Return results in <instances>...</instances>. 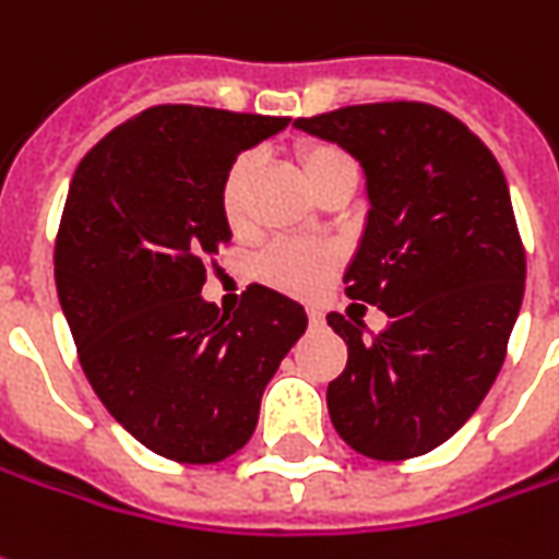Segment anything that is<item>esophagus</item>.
<instances>
[{"mask_svg":"<svg viewBox=\"0 0 559 559\" xmlns=\"http://www.w3.org/2000/svg\"><path fill=\"white\" fill-rule=\"evenodd\" d=\"M306 314H309L311 328H321V324H324V311L321 309H306Z\"/></svg>","mask_w":559,"mask_h":559,"instance_id":"1","label":"esophagus"}]
</instances>
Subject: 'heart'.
I'll return each instance as SVG.
<instances>
[{
  "label": "heart",
  "instance_id": "1",
  "mask_svg": "<svg viewBox=\"0 0 559 559\" xmlns=\"http://www.w3.org/2000/svg\"><path fill=\"white\" fill-rule=\"evenodd\" d=\"M294 155L302 177L318 195L343 177H358L355 158L330 140H302L296 143ZM257 168H260V155L241 152L223 174L219 214L231 231H245L250 226V189L257 180ZM336 265H340V253L333 248L275 241L257 260V278L290 296H318L333 278Z\"/></svg>",
  "mask_w": 559,
  "mask_h": 559
}]
</instances>
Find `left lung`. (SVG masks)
I'll return each instance as SVG.
<instances>
[{
	"instance_id": "obj_1",
	"label": "left lung",
	"mask_w": 559,
	"mask_h": 559,
	"mask_svg": "<svg viewBox=\"0 0 559 559\" xmlns=\"http://www.w3.org/2000/svg\"><path fill=\"white\" fill-rule=\"evenodd\" d=\"M294 124L367 170L370 216L345 294L389 314L370 340L360 321L328 314L348 345L328 385L333 428L379 462L431 453L487 397L523 302L526 250L502 168L465 121L423 100Z\"/></svg>"
}]
</instances>
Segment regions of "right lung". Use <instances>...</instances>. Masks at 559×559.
I'll list each match as a JSON object with an SVG mask.
<instances>
[{
    "label": "right lung",
    "mask_w": 559,
    "mask_h": 559,
    "mask_svg": "<svg viewBox=\"0 0 559 559\" xmlns=\"http://www.w3.org/2000/svg\"><path fill=\"white\" fill-rule=\"evenodd\" d=\"M284 116L162 104L94 146L72 174L55 281L91 389L152 453L214 465L238 453L260 397L306 333L299 302L250 284L219 314L201 299L229 248L219 183Z\"/></svg>",
    "instance_id": "1"
}]
</instances>
